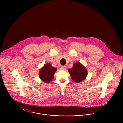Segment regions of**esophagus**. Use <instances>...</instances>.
Masks as SVG:
<instances>
[{
    "instance_id": "obj_1",
    "label": "esophagus",
    "mask_w": 123,
    "mask_h": 123,
    "mask_svg": "<svg viewBox=\"0 0 123 123\" xmlns=\"http://www.w3.org/2000/svg\"><path fill=\"white\" fill-rule=\"evenodd\" d=\"M61 69L62 70H65V69H66V67H65V66H62L61 67Z\"/></svg>"
}]
</instances>
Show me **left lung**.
<instances>
[{
  "instance_id": "1",
  "label": "left lung",
  "mask_w": 123,
  "mask_h": 123,
  "mask_svg": "<svg viewBox=\"0 0 123 123\" xmlns=\"http://www.w3.org/2000/svg\"><path fill=\"white\" fill-rule=\"evenodd\" d=\"M68 71L73 81L77 83L85 80L88 74L86 68L80 62L74 63L73 67L69 69Z\"/></svg>"
}]
</instances>
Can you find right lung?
<instances>
[{"instance_id": "1", "label": "right lung", "mask_w": 123, "mask_h": 123, "mask_svg": "<svg viewBox=\"0 0 123 123\" xmlns=\"http://www.w3.org/2000/svg\"><path fill=\"white\" fill-rule=\"evenodd\" d=\"M56 70V68L53 67L51 64L47 63L40 70V78L44 82L48 83L53 80Z\"/></svg>"}]
</instances>
